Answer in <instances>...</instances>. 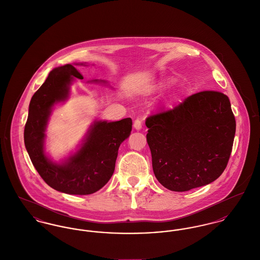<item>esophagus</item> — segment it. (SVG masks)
Returning a JSON list of instances; mask_svg holds the SVG:
<instances>
[{"label":"esophagus","mask_w":260,"mask_h":260,"mask_svg":"<svg viewBox=\"0 0 260 260\" xmlns=\"http://www.w3.org/2000/svg\"><path fill=\"white\" fill-rule=\"evenodd\" d=\"M134 128H135L136 130H140V129L142 128V121H141L140 119H136V120L134 121Z\"/></svg>","instance_id":"esophagus-1"}]
</instances>
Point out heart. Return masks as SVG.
Here are the masks:
<instances>
[{"label":"heart","mask_w":260,"mask_h":260,"mask_svg":"<svg viewBox=\"0 0 260 260\" xmlns=\"http://www.w3.org/2000/svg\"><path fill=\"white\" fill-rule=\"evenodd\" d=\"M169 84H171V85H172V84H173V80H172V81H170V82H169Z\"/></svg>","instance_id":"heart-1"}]
</instances>
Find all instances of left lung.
Instances as JSON below:
<instances>
[{
    "label": "left lung",
    "instance_id": "1",
    "mask_svg": "<svg viewBox=\"0 0 260 260\" xmlns=\"http://www.w3.org/2000/svg\"><path fill=\"white\" fill-rule=\"evenodd\" d=\"M147 142L157 181L169 190L204 186L225 171L236 134L229 98L192 94L173 109L147 118Z\"/></svg>",
    "mask_w": 260,
    "mask_h": 260
}]
</instances>
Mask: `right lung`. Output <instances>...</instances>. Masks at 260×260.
Wrapping results in <instances>:
<instances>
[{
    "label": "right lung",
    "instance_id": "add662e5",
    "mask_svg": "<svg viewBox=\"0 0 260 260\" xmlns=\"http://www.w3.org/2000/svg\"><path fill=\"white\" fill-rule=\"evenodd\" d=\"M74 66L87 65L74 63L54 68L31 98L24 145L35 170L53 189L71 195H88L102 189L111 178L118 149L131 134L132 120H95L75 151L60 160L53 159L46 152V130L55 106L69 100L75 79H83ZM88 83L109 86L103 80Z\"/></svg>",
    "mask_w": 260,
    "mask_h": 260
}]
</instances>
